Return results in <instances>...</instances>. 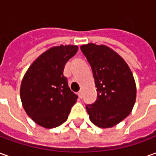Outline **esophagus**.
Wrapping results in <instances>:
<instances>
[{
	"label": "esophagus",
	"instance_id": "34e87169",
	"mask_svg": "<svg viewBox=\"0 0 156 156\" xmlns=\"http://www.w3.org/2000/svg\"><path fill=\"white\" fill-rule=\"evenodd\" d=\"M78 97H79V98H82V97H83V93H82V91L78 92Z\"/></svg>",
	"mask_w": 156,
	"mask_h": 156
}]
</instances>
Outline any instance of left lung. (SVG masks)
<instances>
[{
	"mask_svg": "<svg viewBox=\"0 0 156 156\" xmlns=\"http://www.w3.org/2000/svg\"><path fill=\"white\" fill-rule=\"evenodd\" d=\"M91 66L97 100L86 105L93 124L110 128L130 114L136 98V85L130 68L117 52L105 45L80 47Z\"/></svg>",
	"mask_w": 156,
	"mask_h": 156,
	"instance_id": "8db88e82",
	"label": "left lung"
}]
</instances>
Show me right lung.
I'll return each instance as SVG.
<instances>
[{"instance_id":"right-lung-1","label":"right lung","mask_w":156,"mask_h":156,"mask_svg":"<svg viewBox=\"0 0 156 156\" xmlns=\"http://www.w3.org/2000/svg\"><path fill=\"white\" fill-rule=\"evenodd\" d=\"M73 45L48 49L33 62L20 88L22 106L35 123L47 129L58 127L68 119L78 98L63 75L65 64L78 51Z\"/></svg>"}]
</instances>
